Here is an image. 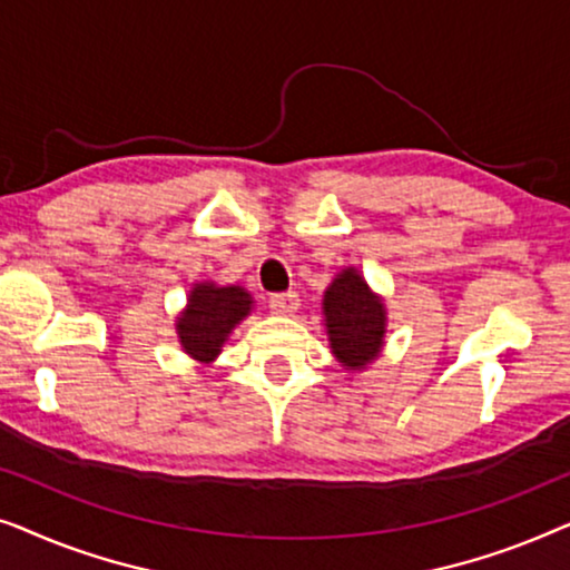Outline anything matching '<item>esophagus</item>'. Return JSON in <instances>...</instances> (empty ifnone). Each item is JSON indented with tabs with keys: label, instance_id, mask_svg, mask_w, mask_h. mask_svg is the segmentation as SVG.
Wrapping results in <instances>:
<instances>
[{
	"label": "esophagus",
	"instance_id": "1",
	"mask_svg": "<svg viewBox=\"0 0 570 570\" xmlns=\"http://www.w3.org/2000/svg\"><path fill=\"white\" fill-rule=\"evenodd\" d=\"M272 314L277 316H293L298 311V295L295 293H277L269 298Z\"/></svg>",
	"mask_w": 570,
	"mask_h": 570
}]
</instances>
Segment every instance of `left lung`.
I'll list each match as a JSON object with an SVG mask.
<instances>
[{"instance_id":"8db88e82","label":"left lung","mask_w":570,"mask_h":570,"mask_svg":"<svg viewBox=\"0 0 570 570\" xmlns=\"http://www.w3.org/2000/svg\"><path fill=\"white\" fill-rule=\"evenodd\" d=\"M324 330L332 355L350 373L379 361L386 345V306L361 269H340L322 298Z\"/></svg>"}]
</instances>
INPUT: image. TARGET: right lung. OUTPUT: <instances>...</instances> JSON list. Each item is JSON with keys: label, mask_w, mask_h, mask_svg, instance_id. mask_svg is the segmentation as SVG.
<instances>
[{"label": "right lung", "mask_w": 570, "mask_h": 570, "mask_svg": "<svg viewBox=\"0 0 570 570\" xmlns=\"http://www.w3.org/2000/svg\"><path fill=\"white\" fill-rule=\"evenodd\" d=\"M254 311V298L244 285H217L213 279L194 283L184 311L176 316L178 345L191 361L213 365L233 330Z\"/></svg>", "instance_id": "add662e5"}]
</instances>
